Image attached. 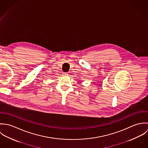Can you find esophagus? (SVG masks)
<instances>
[{
    "instance_id": "obj_1",
    "label": "esophagus",
    "mask_w": 148,
    "mask_h": 148,
    "mask_svg": "<svg viewBox=\"0 0 148 148\" xmlns=\"http://www.w3.org/2000/svg\"><path fill=\"white\" fill-rule=\"evenodd\" d=\"M63 75H68L69 74H68V72H65V73H63Z\"/></svg>"
}]
</instances>
